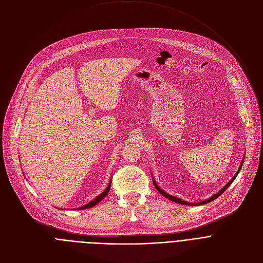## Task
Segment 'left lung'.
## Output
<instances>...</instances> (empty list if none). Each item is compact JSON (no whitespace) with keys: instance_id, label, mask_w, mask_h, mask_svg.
<instances>
[{"instance_id":"8db88e82","label":"left lung","mask_w":263,"mask_h":263,"mask_svg":"<svg viewBox=\"0 0 263 263\" xmlns=\"http://www.w3.org/2000/svg\"><path fill=\"white\" fill-rule=\"evenodd\" d=\"M243 161H245V156H243V158H242V160H241V163H240V166H239V168H238V170L236 171V173H235V176L233 177L228 183H227V185L226 186H223L217 193H215L213 196H211V197H209V198H207V199H205V200H202V201H199V202H189V201H186V200H184V199H182V198H179V197H177V196H173V195H171V194H169V193H166L163 189H161L159 186H158V184L156 183V181H155V179H154V177H153V182H154V185H155V187L157 188V190L163 195V196H165L167 199H169V200H171V201H174V202H177V203H180V205H186V206H200V205H205V203H208V202H210V201H212V200H214V199H216L219 195H221L222 194V192L223 191H226V189L233 183V181H234L235 179H236V177H237V174L239 173V171H240V169H241V167H242V164H243ZM153 176V174H152Z\"/></svg>"}]
</instances>
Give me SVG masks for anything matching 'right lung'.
Wrapping results in <instances>:
<instances>
[{
  "mask_svg": "<svg viewBox=\"0 0 263 263\" xmlns=\"http://www.w3.org/2000/svg\"><path fill=\"white\" fill-rule=\"evenodd\" d=\"M110 185H111V179H110V181H109V183H108L107 187L105 188V190H104L103 192H101V194H99L98 196H96V197H95L93 200H91L89 203H86V205H84V206H82V207L76 208L75 210H83V209H89V208H92V207L96 206L99 201H101V200H102V199H103V198L106 196V194L108 193V191H109V189H110Z\"/></svg>",
  "mask_w": 263,
  "mask_h": 263,
  "instance_id": "obj_1",
  "label": "right lung"
}]
</instances>
